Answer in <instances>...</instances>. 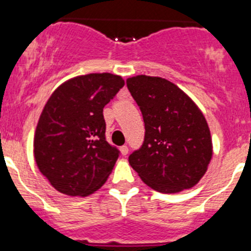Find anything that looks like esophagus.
I'll return each instance as SVG.
<instances>
[{
    "mask_svg": "<svg viewBox=\"0 0 251 251\" xmlns=\"http://www.w3.org/2000/svg\"><path fill=\"white\" fill-rule=\"evenodd\" d=\"M120 152H121V154H123V155L127 154V153H128L127 146H121V147H120Z\"/></svg>",
    "mask_w": 251,
    "mask_h": 251,
    "instance_id": "34e87169",
    "label": "esophagus"
}]
</instances>
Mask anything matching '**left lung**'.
I'll return each mask as SVG.
<instances>
[{
	"instance_id": "left-lung-1",
	"label": "left lung",
	"mask_w": 251,
	"mask_h": 251,
	"mask_svg": "<svg viewBox=\"0 0 251 251\" xmlns=\"http://www.w3.org/2000/svg\"><path fill=\"white\" fill-rule=\"evenodd\" d=\"M126 84L145 121V142L128 163L146 185L163 194L195 186L207 172L213 147L195 101L162 77H130Z\"/></svg>"
}]
</instances>
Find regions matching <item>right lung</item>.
<instances>
[{"label":"right lung","instance_id":"add662e5","mask_svg":"<svg viewBox=\"0 0 251 251\" xmlns=\"http://www.w3.org/2000/svg\"><path fill=\"white\" fill-rule=\"evenodd\" d=\"M124 84L118 75H83L60 84L46 101L34 133V159L61 194L91 195L113 172L119 151L105 140L103 109Z\"/></svg>","mask_w":251,"mask_h":251}]
</instances>
